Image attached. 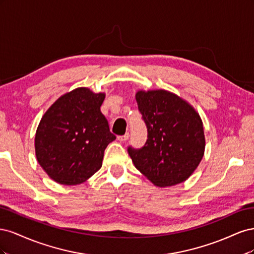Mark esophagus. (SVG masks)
Segmentation results:
<instances>
[{
    "instance_id": "1",
    "label": "esophagus",
    "mask_w": 254,
    "mask_h": 254,
    "mask_svg": "<svg viewBox=\"0 0 254 254\" xmlns=\"http://www.w3.org/2000/svg\"><path fill=\"white\" fill-rule=\"evenodd\" d=\"M128 139H129V133H128V132L125 133L124 135H119V136H118V140H119L120 142H126Z\"/></svg>"
}]
</instances>
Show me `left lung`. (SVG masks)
<instances>
[{
    "label": "left lung",
    "mask_w": 254,
    "mask_h": 254,
    "mask_svg": "<svg viewBox=\"0 0 254 254\" xmlns=\"http://www.w3.org/2000/svg\"><path fill=\"white\" fill-rule=\"evenodd\" d=\"M147 140L143 147L128 146L136 170L158 187H172L194 173L204 153L202 121L182 98L165 90L135 94Z\"/></svg>",
    "instance_id": "8db88e82"
}]
</instances>
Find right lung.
<instances>
[{
	"label": "right lung",
	"instance_id": "right-lung-1",
	"mask_svg": "<svg viewBox=\"0 0 254 254\" xmlns=\"http://www.w3.org/2000/svg\"><path fill=\"white\" fill-rule=\"evenodd\" d=\"M104 93L77 88L58 98L38 126V162L51 178L76 186L102 167L104 151L115 140L101 112Z\"/></svg>",
	"mask_w": 254,
	"mask_h": 254
}]
</instances>
